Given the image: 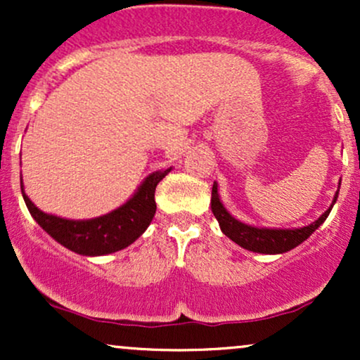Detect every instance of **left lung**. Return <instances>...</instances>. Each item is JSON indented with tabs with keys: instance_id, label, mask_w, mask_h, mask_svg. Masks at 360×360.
<instances>
[{
	"instance_id": "obj_1",
	"label": "left lung",
	"mask_w": 360,
	"mask_h": 360,
	"mask_svg": "<svg viewBox=\"0 0 360 360\" xmlns=\"http://www.w3.org/2000/svg\"><path fill=\"white\" fill-rule=\"evenodd\" d=\"M337 198L338 191L333 196L332 206L316 221L309 223L307 226H301V229H259V226L238 221L237 218H233L226 212L225 206L221 205L220 196H218V184L214 183L212 189V212L220 223L221 232L237 245L250 252H257V254H283V252L298 247L301 242L307 240L309 235L315 232L318 226L328 218Z\"/></svg>"
}]
</instances>
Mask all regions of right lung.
<instances>
[{
	"mask_svg": "<svg viewBox=\"0 0 360 360\" xmlns=\"http://www.w3.org/2000/svg\"><path fill=\"white\" fill-rule=\"evenodd\" d=\"M169 172L171 167L152 172L125 205L91 220H65L56 214L44 213L25 194L22 177L20 184L28 212L53 240L81 255H106L125 249L146 232L157 210L155 188Z\"/></svg>",
	"mask_w": 360,
	"mask_h": 360,
	"instance_id": "add662e5",
	"label": "right lung"
}]
</instances>
